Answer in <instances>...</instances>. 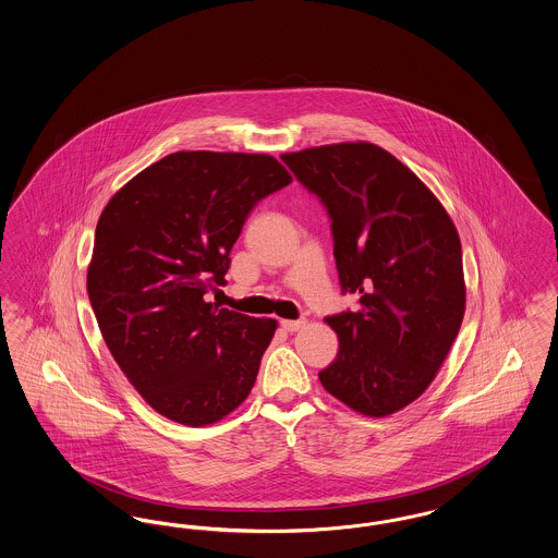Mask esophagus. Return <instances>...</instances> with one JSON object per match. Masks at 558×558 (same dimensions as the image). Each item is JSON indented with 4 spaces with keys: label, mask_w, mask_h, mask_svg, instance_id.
Here are the masks:
<instances>
[{
    "label": "esophagus",
    "mask_w": 558,
    "mask_h": 558,
    "mask_svg": "<svg viewBox=\"0 0 558 558\" xmlns=\"http://www.w3.org/2000/svg\"><path fill=\"white\" fill-rule=\"evenodd\" d=\"M280 326H282V330H287V332H296V330H301V328L305 326V322H303V319H282Z\"/></svg>",
    "instance_id": "34e87169"
}]
</instances>
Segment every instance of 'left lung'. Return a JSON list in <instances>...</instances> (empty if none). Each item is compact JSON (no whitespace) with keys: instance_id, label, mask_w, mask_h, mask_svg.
Listing matches in <instances>:
<instances>
[{"instance_id":"left-lung-1","label":"left lung","mask_w":558,"mask_h":558,"mask_svg":"<svg viewBox=\"0 0 558 558\" xmlns=\"http://www.w3.org/2000/svg\"><path fill=\"white\" fill-rule=\"evenodd\" d=\"M332 220L340 289L355 312L326 317L338 355L322 386L349 409L386 417L434 381L465 315L461 241L442 203L374 143L282 154Z\"/></svg>"}]
</instances>
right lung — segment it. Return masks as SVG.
Masks as SVG:
<instances>
[{
    "label": "right lung",
    "instance_id": "obj_1",
    "mask_svg": "<svg viewBox=\"0 0 558 558\" xmlns=\"http://www.w3.org/2000/svg\"><path fill=\"white\" fill-rule=\"evenodd\" d=\"M292 182L266 154L177 151L104 207L87 269L101 336L159 415L216 424L245 401L278 328L205 301L257 201Z\"/></svg>",
    "mask_w": 558,
    "mask_h": 558
}]
</instances>
